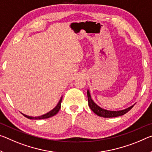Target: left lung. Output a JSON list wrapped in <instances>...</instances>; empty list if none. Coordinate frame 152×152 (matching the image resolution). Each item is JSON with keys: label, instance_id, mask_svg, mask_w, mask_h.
<instances>
[{"label": "left lung", "instance_id": "1", "mask_svg": "<svg viewBox=\"0 0 152 152\" xmlns=\"http://www.w3.org/2000/svg\"><path fill=\"white\" fill-rule=\"evenodd\" d=\"M87 97H88V106L91 108V110L95 113V114H97L99 116L103 117V118H114V117H118L120 116V115H122L126 114L129 112V111L131 110L134 105H132V106L129 107L126 109L120 110V111H110V110H106L105 109H103V108L100 107L99 106L96 104V103L93 102L92 99H91L90 93H89V91H87Z\"/></svg>", "mask_w": 152, "mask_h": 152}]
</instances>
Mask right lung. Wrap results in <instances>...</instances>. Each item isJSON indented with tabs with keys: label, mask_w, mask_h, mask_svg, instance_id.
Returning <instances> with one entry per match:
<instances>
[{
	"label": "right lung",
	"mask_w": 152,
	"mask_h": 152,
	"mask_svg": "<svg viewBox=\"0 0 152 152\" xmlns=\"http://www.w3.org/2000/svg\"><path fill=\"white\" fill-rule=\"evenodd\" d=\"M61 101H62V97L60 99L59 103H57V105H56V107L55 108H53L51 111H50L49 112L47 113V114H45V115H40V116H37V117H32V116H29V115H25L22 114L24 116L28 118L29 119H32V120H40V119H45V118H50L52 116H53L55 114H57V113L60 110V108H61Z\"/></svg>",
	"instance_id": "1"
}]
</instances>
